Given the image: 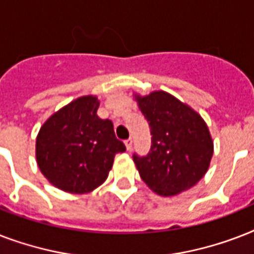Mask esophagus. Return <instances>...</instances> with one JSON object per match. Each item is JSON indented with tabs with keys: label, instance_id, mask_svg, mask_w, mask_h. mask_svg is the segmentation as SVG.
<instances>
[{
	"label": "esophagus",
	"instance_id": "obj_1",
	"mask_svg": "<svg viewBox=\"0 0 254 254\" xmlns=\"http://www.w3.org/2000/svg\"><path fill=\"white\" fill-rule=\"evenodd\" d=\"M125 146H127V151H130L131 147H133V139H131V138L127 139V141H125Z\"/></svg>",
	"mask_w": 254,
	"mask_h": 254
}]
</instances>
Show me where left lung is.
I'll list each match as a JSON object with an SVG mask.
<instances>
[{
  "label": "left lung",
  "mask_w": 254,
  "mask_h": 254,
  "mask_svg": "<svg viewBox=\"0 0 254 254\" xmlns=\"http://www.w3.org/2000/svg\"><path fill=\"white\" fill-rule=\"evenodd\" d=\"M133 99L151 133L150 153L133 157L141 179L161 196L192 189L208 171L213 155V139L203 117L169 92H133Z\"/></svg>",
  "instance_id": "1"
}]
</instances>
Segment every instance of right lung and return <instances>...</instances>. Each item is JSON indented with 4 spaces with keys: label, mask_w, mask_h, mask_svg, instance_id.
Instances as JSON below:
<instances>
[{
    "label": "right lung",
    "mask_w": 254,
    "mask_h": 254,
    "mask_svg": "<svg viewBox=\"0 0 254 254\" xmlns=\"http://www.w3.org/2000/svg\"><path fill=\"white\" fill-rule=\"evenodd\" d=\"M95 95L77 97L50 116L38 131L35 158L43 177L69 193H88L107 181L115 155L125 151L111 120L97 116Z\"/></svg>",
    "instance_id": "add662e5"
}]
</instances>
